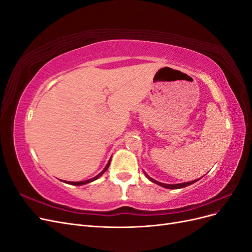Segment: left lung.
<instances>
[{"mask_svg":"<svg viewBox=\"0 0 252 252\" xmlns=\"http://www.w3.org/2000/svg\"><path fill=\"white\" fill-rule=\"evenodd\" d=\"M145 174H146V173H145ZM146 177H147L151 182H154V183H156V184H158V185H159V186H162V187H165V188H168V189H179V188H184V187H186V186H189V185L193 184V183H195V182L197 181V180H195V181L187 182V183H181V184H173V185H170V184H164V183L158 182V181H156V180H154V179H151L150 177H148L147 174H146Z\"/></svg>","mask_w":252,"mask_h":252,"instance_id":"obj_1","label":"left lung"}]
</instances>
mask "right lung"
Wrapping results in <instances>:
<instances>
[{"instance_id":"right-lung-1","label":"right lung","mask_w":252,"mask_h":252,"mask_svg":"<svg viewBox=\"0 0 252 252\" xmlns=\"http://www.w3.org/2000/svg\"><path fill=\"white\" fill-rule=\"evenodd\" d=\"M109 165H110V161L108 162V164L106 165V167L104 168V170L100 173V174H97L96 177H94V178H93V179H90V180H87V181H83V182H68V184H71V185H75V186H80V185H84V184H87V183H90V182H93V181H94V180H96V179H98L101 177V175L108 169V167H109ZM67 183V182H66Z\"/></svg>"}]
</instances>
